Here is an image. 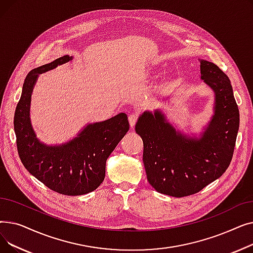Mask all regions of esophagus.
<instances>
[{
    "label": "esophagus",
    "mask_w": 253,
    "mask_h": 253,
    "mask_svg": "<svg viewBox=\"0 0 253 253\" xmlns=\"http://www.w3.org/2000/svg\"><path fill=\"white\" fill-rule=\"evenodd\" d=\"M128 120H129L130 127H131V128H133V127H134V125H135V124H136V122H137V116H136V115H134V114H131V115H129Z\"/></svg>",
    "instance_id": "34e87169"
}]
</instances>
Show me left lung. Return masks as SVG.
<instances>
[{
    "label": "left lung",
    "mask_w": 253,
    "mask_h": 253,
    "mask_svg": "<svg viewBox=\"0 0 253 253\" xmlns=\"http://www.w3.org/2000/svg\"><path fill=\"white\" fill-rule=\"evenodd\" d=\"M199 60L200 78L214 93L213 115L200 135L176 130L159 109L144 111L135 125L148 181L157 192L176 198L198 193L224 173L240 122L228 76L216 64Z\"/></svg>",
    "instance_id": "1"
}]
</instances>
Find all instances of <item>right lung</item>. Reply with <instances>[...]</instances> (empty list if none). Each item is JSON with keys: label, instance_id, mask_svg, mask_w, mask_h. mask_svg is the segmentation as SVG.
Instances as JSON below:
<instances>
[{"label": "right lung", "instance_id": "add662e5", "mask_svg": "<svg viewBox=\"0 0 253 253\" xmlns=\"http://www.w3.org/2000/svg\"><path fill=\"white\" fill-rule=\"evenodd\" d=\"M69 55L34 69L26 76L14 115L19 158L32 175L52 191L66 196L96 190L105 176V163L129 130L128 118L120 113L105 121L88 123L77 136L60 144L37 137L31 121V100L39 75L72 61Z\"/></svg>", "mask_w": 253, "mask_h": 253}]
</instances>
